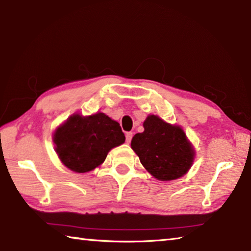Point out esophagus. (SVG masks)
<instances>
[{"label": "esophagus", "mask_w": 251, "mask_h": 251, "mask_svg": "<svg viewBox=\"0 0 251 251\" xmlns=\"http://www.w3.org/2000/svg\"><path fill=\"white\" fill-rule=\"evenodd\" d=\"M131 138H133V133H131V131H127V133H126V142H127V144L130 143Z\"/></svg>", "instance_id": "esophagus-1"}]
</instances>
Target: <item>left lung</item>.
Returning a JSON list of instances; mask_svg holds the SVG:
<instances>
[{"label":"left lung","mask_w":251,"mask_h":251,"mask_svg":"<svg viewBox=\"0 0 251 251\" xmlns=\"http://www.w3.org/2000/svg\"><path fill=\"white\" fill-rule=\"evenodd\" d=\"M144 131L136 134L130 146L148 173L158 180L177 179L192 167L195 151L181 127L156 115L147 116Z\"/></svg>","instance_id":"1"}]
</instances>
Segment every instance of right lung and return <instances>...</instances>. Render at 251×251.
<instances>
[{
	"label": "right lung",
	"mask_w": 251,
	"mask_h": 251,
	"mask_svg": "<svg viewBox=\"0 0 251 251\" xmlns=\"http://www.w3.org/2000/svg\"><path fill=\"white\" fill-rule=\"evenodd\" d=\"M58 158L75 173H87L103 163L112 148L125 142L120 124L104 113L74 114L53 136Z\"/></svg>",
	"instance_id": "add662e5"
}]
</instances>
